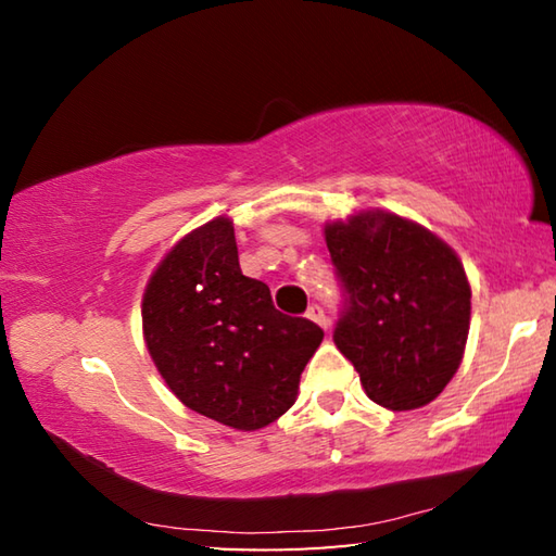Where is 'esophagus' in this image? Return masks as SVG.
<instances>
[{"instance_id":"1","label":"esophagus","mask_w":556,"mask_h":556,"mask_svg":"<svg viewBox=\"0 0 556 556\" xmlns=\"http://www.w3.org/2000/svg\"><path fill=\"white\" fill-rule=\"evenodd\" d=\"M306 316L312 318V321H316L318 326H321L324 331H328V316H326V312H324V306H321V304H312V306H308Z\"/></svg>"}]
</instances>
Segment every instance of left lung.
Here are the masks:
<instances>
[{
	"label": "left lung",
	"instance_id": "1",
	"mask_svg": "<svg viewBox=\"0 0 556 556\" xmlns=\"http://www.w3.org/2000/svg\"><path fill=\"white\" fill-rule=\"evenodd\" d=\"M343 304L338 345L368 397L404 412L425 407L460 365L470 287L454 250L392 213H357L326 228Z\"/></svg>",
	"mask_w": 556,
	"mask_h": 556
}]
</instances>
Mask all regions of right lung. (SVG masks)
<instances>
[{"instance_id": "1", "label": "right lung", "mask_w": 556, "mask_h": 556, "mask_svg": "<svg viewBox=\"0 0 556 556\" xmlns=\"http://www.w3.org/2000/svg\"><path fill=\"white\" fill-rule=\"evenodd\" d=\"M147 348L186 407L232 429H262L296 400L324 331L281 314L265 281L242 275L228 218L168 252L149 279Z\"/></svg>"}]
</instances>
